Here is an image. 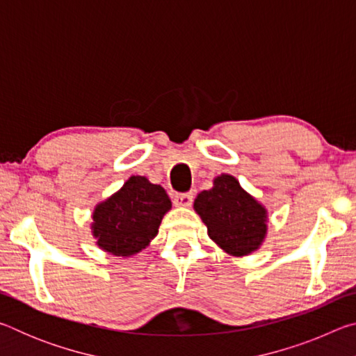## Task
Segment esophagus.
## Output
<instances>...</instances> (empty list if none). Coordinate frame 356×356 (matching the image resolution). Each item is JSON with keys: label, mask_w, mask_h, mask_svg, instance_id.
Here are the masks:
<instances>
[{"label": "esophagus", "mask_w": 356, "mask_h": 356, "mask_svg": "<svg viewBox=\"0 0 356 356\" xmlns=\"http://www.w3.org/2000/svg\"><path fill=\"white\" fill-rule=\"evenodd\" d=\"M191 202H193L191 193H177V195L174 196V204H176L177 207H190Z\"/></svg>", "instance_id": "obj_1"}]
</instances>
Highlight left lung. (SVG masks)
Returning a JSON list of instances; mask_svg holds the SVG:
<instances>
[{"label": "left lung", "instance_id": "obj_1", "mask_svg": "<svg viewBox=\"0 0 356 356\" xmlns=\"http://www.w3.org/2000/svg\"><path fill=\"white\" fill-rule=\"evenodd\" d=\"M195 210L209 237L231 256L256 251L267 234V210L229 174L215 177L212 188L197 195Z\"/></svg>", "mask_w": 356, "mask_h": 356}]
</instances>
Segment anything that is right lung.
Masks as SVG:
<instances>
[{"mask_svg": "<svg viewBox=\"0 0 356 356\" xmlns=\"http://www.w3.org/2000/svg\"><path fill=\"white\" fill-rule=\"evenodd\" d=\"M171 200L163 186L146 177L131 176L122 188L95 206L92 236L114 256H134L146 248L156 234Z\"/></svg>", "mask_w": 356, "mask_h": 356, "instance_id": "obj_1", "label": "right lung"}]
</instances>
